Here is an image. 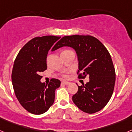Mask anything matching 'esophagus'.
I'll return each instance as SVG.
<instances>
[{"instance_id":"34e87169","label":"esophagus","mask_w":132,"mask_h":132,"mask_svg":"<svg viewBox=\"0 0 132 132\" xmlns=\"http://www.w3.org/2000/svg\"><path fill=\"white\" fill-rule=\"evenodd\" d=\"M61 83L64 84V85H69L70 82H67V81H65V80H63L62 82H61Z\"/></svg>"}]
</instances>
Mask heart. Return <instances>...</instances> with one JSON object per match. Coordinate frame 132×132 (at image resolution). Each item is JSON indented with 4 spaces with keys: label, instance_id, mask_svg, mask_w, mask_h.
<instances>
[{
    "label": "heart",
    "instance_id": "obj_1",
    "mask_svg": "<svg viewBox=\"0 0 132 132\" xmlns=\"http://www.w3.org/2000/svg\"><path fill=\"white\" fill-rule=\"evenodd\" d=\"M66 51H67V50H66ZM63 77L65 78H67V77H68V75H66V74H65V75H63Z\"/></svg>",
    "mask_w": 132,
    "mask_h": 132
}]
</instances>
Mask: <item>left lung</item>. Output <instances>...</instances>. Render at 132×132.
Wrapping results in <instances>:
<instances>
[{"instance_id": "obj_1", "label": "left lung", "mask_w": 132, "mask_h": 132, "mask_svg": "<svg viewBox=\"0 0 132 132\" xmlns=\"http://www.w3.org/2000/svg\"><path fill=\"white\" fill-rule=\"evenodd\" d=\"M63 46L72 47L76 52L78 77L85 79L89 76V82L78 86L77 93L72 97L73 102L84 112L93 114L100 111L111 98L116 80L115 69L109 52L98 39L91 36H64L52 51Z\"/></svg>"}]
</instances>
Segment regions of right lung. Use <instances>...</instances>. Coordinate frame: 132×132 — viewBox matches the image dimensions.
<instances>
[{
  "mask_svg": "<svg viewBox=\"0 0 132 132\" xmlns=\"http://www.w3.org/2000/svg\"><path fill=\"white\" fill-rule=\"evenodd\" d=\"M61 37L45 36L31 39L21 49L14 61L12 82L16 96L23 108L33 114H42L54 102L55 92L61 81L52 79L41 82V72L47 69V55Z\"/></svg>",
  "mask_w": 132,
  "mask_h": 132,
  "instance_id": "add662e5",
  "label": "right lung"
}]
</instances>
